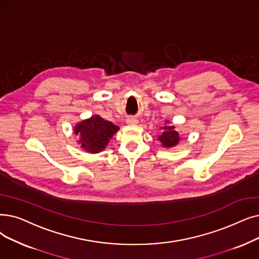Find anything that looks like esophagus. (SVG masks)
<instances>
[{
  "instance_id": "1",
  "label": "esophagus",
  "mask_w": 259,
  "mask_h": 259,
  "mask_svg": "<svg viewBox=\"0 0 259 259\" xmlns=\"http://www.w3.org/2000/svg\"><path fill=\"white\" fill-rule=\"evenodd\" d=\"M126 121L128 125H137V123L139 122V120L136 117H129V118H127Z\"/></svg>"
}]
</instances>
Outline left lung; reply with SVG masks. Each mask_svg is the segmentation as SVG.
I'll return each mask as SVG.
<instances>
[{"label": "left lung", "mask_w": 259, "mask_h": 259, "mask_svg": "<svg viewBox=\"0 0 259 259\" xmlns=\"http://www.w3.org/2000/svg\"><path fill=\"white\" fill-rule=\"evenodd\" d=\"M162 134H160L157 137V140H159L162 144L164 148H172L176 147V146L179 144L180 140V134L176 130V127L171 123H169V120H165V125L161 127Z\"/></svg>", "instance_id": "8db88e82"}]
</instances>
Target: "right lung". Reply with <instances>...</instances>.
<instances>
[{
  "label": "right lung",
  "mask_w": 259,
  "mask_h": 259,
  "mask_svg": "<svg viewBox=\"0 0 259 259\" xmlns=\"http://www.w3.org/2000/svg\"><path fill=\"white\" fill-rule=\"evenodd\" d=\"M118 130V126L97 114L77 122L74 127V133L79 137L77 144L89 153L104 151L110 140Z\"/></svg>",
  "instance_id": "add662e5"
}]
</instances>
